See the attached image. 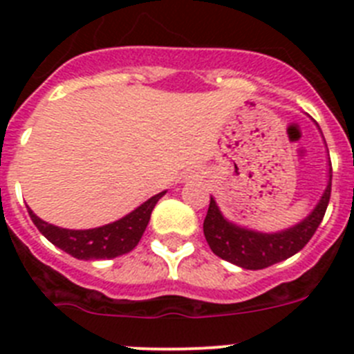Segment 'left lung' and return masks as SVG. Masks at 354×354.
I'll list each match as a JSON object with an SVG mask.
<instances>
[{
	"label": "left lung",
	"instance_id": "8db88e82",
	"mask_svg": "<svg viewBox=\"0 0 354 354\" xmlns=\"http://www.w3.org/2000/svg\"><path fill=\"white\" fill-rule=\"evenodd\" d=\"M319 127V126H317ZM321 131V129H319ZM323 134V133H321ZM326 187L308 214L278 232H261L227 220L216 200L211 196L207 216L204 220V236L209 248L223 261L243 270H264L268 266L282 262L303 250L323 221L331 195V162L328 161Z\"/></svg>",
	"mask_w": 354,
	"mask_h": 354
}]
</instances>
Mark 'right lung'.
I'll use <instances>...</instances> for the list:
<instances>
[{"mask_svg": "<svg viewBox=\"0 0 354 354\" xmlns=\"http://www.w3.org/2000/svg\"><path fill=\"white\" fill-rule=\"evenodd\" d=\"M165 193L167 192L150 196L147 202H143L142 205H138L120 220L111 221L102 227L84 228V230L56 227V225L39 218L30 207H28V212L40 234L51 241L55 246L80 261H101V259L120 257L138 245L147 225H149L152 209L156 207V204Z\"/></svg>", "mask_w": 354, "mask_h": 354, "instance_id": "add662e5", "label": "right lung"}]
</instances>
